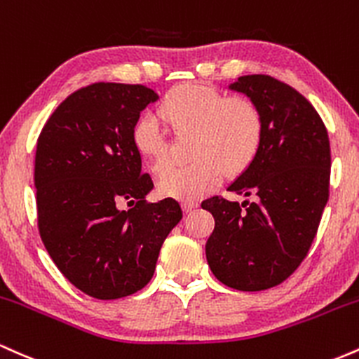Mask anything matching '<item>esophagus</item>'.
<instances>
[{"mask_svg": "<svg viewBox=\"0 0 359 359\" xmlns=\"http://www.w3.org/2000/svg\"><path fill=\"white\" fill-rule=\"evenodd\" d=\"M181 207H183V212H191V210H195L196 207H198V203H196V201H183V203H181Z\"/></svg>", "mask_w": 359, "mask_h": 359, "instance_id": "obj_1", "label": "esophagus"}]
</instances>
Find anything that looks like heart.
Returning <instances> with one entry per match:
<instances>
[{"instance_id":"b5f03b06","label":"heart","mask_w":359,"mask_h":359,"mask_svg":"<svg viewBox=\"0 0 359 359\" xmlns=\"http://www.w3.org/2000/svg\"><path fill=\"white\" fill-rule=\"evenodd\" d=\"M158 115L175 135H193L191 161L164 169L158 178L161 196L196 200L220 183L227 172L244 171L259 151L263 116L245 96H227L212 86L188 83L169 91ZM132 144L152 171L168 161L169 140L158 116L144 114L132 127Z\"/></svg>"}]
</instances>
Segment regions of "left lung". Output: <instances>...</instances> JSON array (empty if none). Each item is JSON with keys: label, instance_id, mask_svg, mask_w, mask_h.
Wrapping results in <instances>:
<instances>
[{"label": "left lung", "instance_id": "8db88e82", "mask_svg": "<svg viewBox=\"0 0 359 359\" xmlns=\"http://www.w3.org/2000/svg\"><path fill=\"white\" fill-rule=\"evenodd\" d=\"M229 88L259 108L263 140L252 163L227 188L252 201H201L215 219L205 252L217 280L241 292H259L287 280L307 256L329 200L331 146L316 108L288 84L251 74Z\"/></svg>", "mask_w": 359, "mask_h": 359}]
</instances>
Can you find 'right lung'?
I'll use <instances>...</instances> for the list:
<instances>
[{"label":"right lung","instance_id":"1","mask_svg":"<svg viewBox=\"0 0 359 359\" xmlns=\"http://www.w3.org/2000/svg\"><path fill=\"white\" fill-rule=\"evenodd\" d=\"M158 98L142 84H90L67 96L39 135L40 237L59 271L93 299L146 287L183 217L176 200H146L154 183L132 144L135 120ZM126 201L135 208L122 211Z\"/></svg>","mask_w":359,"mask_h":359}]
</instances>
